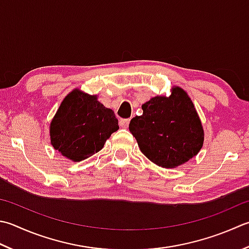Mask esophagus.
Returning a JSON list of instances; mask_svg holds the SVG:
<instances>
[{
	"label": "esophagus",
	"mask_w": 249,
	"mask_h": 249,
	"mask_svg": "<svg viewBox=\"0 0 249 249\" xmlns=\"http://www.w3.org/2000/svg\"><path fill=\"white\" fill-rule=\"evenodd\" d=\"M129 122H130L129 119H122V120H120L119 124L122 128H127L129 125Z\"/></svg>",
	"instance_id": "34e87169"
}]
</instances>
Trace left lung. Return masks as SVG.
Wrapping results in <instances>:
<instances>
[{
    "label": "left lung",
    "mask_w": 249,
    "mask_h": 249,
    "mask_svg": "<svg viewBox=\"0 0 249 249\" xmlns=\"http://www.w3.org/2000/svg\"><path fill=\"white\" fill-rule=\"evenodd\" d=\"M143 113L129 123L131 135L150 160L174 168L198 153L204 131L190 97L175 87L169 97L157 96L142 105Z\"/></svg>",
    "instance_id": "8db88e82"
}]
</instances>
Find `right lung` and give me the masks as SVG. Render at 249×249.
<instances>
[{"label":"right lung","mask_w":249,"mask_h":249,"mask_svg":"<svg viewBox=\"0 0 249 249\" xmlns=\"http://www.w3.org/2000/svg\"><path fill=\"white\" fill-rule=\"evenodd\" d=\"M118 129L113 111L100 104L96 96L75 89L63 99L53 116L51 142L63 157L80 162L99 152Z\"/></svg>","instance_id":"add662e5"}]
</instances>
